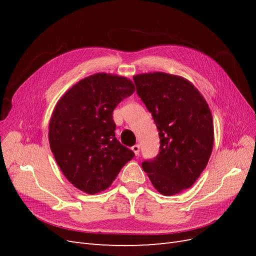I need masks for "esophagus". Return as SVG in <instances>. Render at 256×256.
<instances>
[{
    "mask_svg": "<svg viewBox=\"0 0 256 256\" xmlns=\"http://www.w3.org/2000/svg\"><path fill=\"white\" fill-rule=\"evenodd\" d=\"M131 150H134V152L136 154V156H138V152H140V145H138V144H136V145H134L132 147H131Z\"/></svg>",
    "mask_w": 256,
    "mask_h": 256,
    "instance_id": "esophagus-1",
    "label": "esophagus"
}]
</instances>
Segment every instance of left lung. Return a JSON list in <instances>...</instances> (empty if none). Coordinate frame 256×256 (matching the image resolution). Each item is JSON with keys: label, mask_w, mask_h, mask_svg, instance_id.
Segmentation results:
<instances>
[{"label": "left lung", "mask_w": 256, "mask_h": 256, "mask_svg": "<svg viewBox=\"0 0 256 256\" xmlns=\"http://www.w3.org/2000/svg\"><path fill=\"white\" fill-rule=\"evenodd\" d=\"M136 92L159 130L160 150L142 168L164 196L190 188L214 146V120L205 98L187 79L166 72L134 76Z\"/></svg>", "instance_id": "8db88e82"}]
</instances>
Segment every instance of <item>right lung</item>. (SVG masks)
<instances>
[{
  "label": "right lung",
  "mask_w": 256,
  "mask_h": 256,
  "mask_svg": "<svg viewBox=\"0 0 256 256\" xmlns=\"http://www.w3.org/2000/svg\"><path fill=\"white\" fill-rule=\"evenodd\" d=\"M134 90L126 76L99 72L76 83L54 108L50 148L69 182L88 194L109 188L134 157L115 138L113 120L116 106Z\"/></svg>",
  "instance_id": "obj_1"
}]
</instances>
